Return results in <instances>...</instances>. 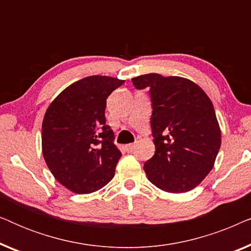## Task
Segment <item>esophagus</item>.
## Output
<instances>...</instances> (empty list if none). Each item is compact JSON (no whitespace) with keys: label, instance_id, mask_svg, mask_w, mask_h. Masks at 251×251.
Wrapping results in <instances>:
<instances>
[{"label":"esophagus","instance_id":"obj_1","mask_svg":"<svg viewBox=\"0 0 251 251\" xmlns=\"http://www.w3.org/2000/svg\"><path fill=\"white\" fill-rule=\"evenodd\" d=\"M135 149H136V143L128 144V145H126V152H128V153H131Z\"/></svg>","mask_w":251,"mask_h":251}]
</instances>
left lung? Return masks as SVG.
Wrapping results in <instances>:
<instances>
[{
    "label": "left lung",
    "mask_w": 251,
    "mask_h": 251,
    "mask_svg": "<svg viewBox=\"0 0 251 251\" xmlns=\"http://www.w3.org/2000/svg\"><path fill=\"white\" fill-rule=\"evenodd\" d=\"M149 89L155 153L144 163L151 183L170 193L197 187L214 167L222 135L212 102L187 78L150 73L132 78Z\"/></svg>",
    "instance_id": "8db88e82"
}]
</instances>
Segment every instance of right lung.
Segmentation results:
<instances>
[{
  "label": "right lung",
  "mask_w": 251,
  "mask_h": 251,
  "mask_svg": "<svg viewBox=\"0 0 251 251\" xmlns=\"http://www.w3.org/2000/svg\"><path fill=\"white\" fill-rule=\"evenodd\" d=\"M125 80L92 75L74 82L51 102L42 123L46 163L76 194L100 190L114 177L121 152L106 125V99Z\"/></svg>",
  "instance_id": "1"
}]
</instances>
